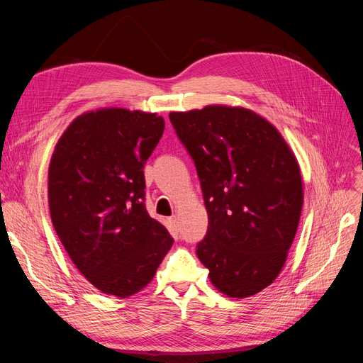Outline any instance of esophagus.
Wrapping results in <instances>:
<instances>
[{"mask_svg":"<svg viewBox=\"0 0 363 363\" xmlns=\"http://www.w3.org/2000/svg\"><path fill=\"white\" fill-rule=\"evenodd\" d=\"M168 223H169V228L172 230V232H174V233H177L179 230H180V228H179V219H177V216H172V218H169V221H168Z\"/></svg>","mask_w":363,"mask_h":363,"instance_id":"34e87169","label":"esophagus"}]
</instances>
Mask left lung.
<instances>
[{"instance_id":"left-lung-1","label":"left lung","mask_w":363,"mask_h":363,"mask_svg":"<svg viewBox=\"0 0 363 363\" xmlns=\"http://www.w3.org/2000/svg\"><path fill=\"white\" fill-rule=\"evenodd\" d=\"M169 119L195 163L208 216L196 256L219 292H260L277 279L298 228V162L279 130L244 107L206 106Z\"/></svg>"}]
</instances>
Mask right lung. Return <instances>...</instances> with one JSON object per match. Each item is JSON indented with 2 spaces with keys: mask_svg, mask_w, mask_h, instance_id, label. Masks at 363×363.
Segmentation results:
<instances>
[{
  "mask_svg": "<svg viewBox=\"0 0 363 363\" xmlns=\"http://www.w3.org/2000/svg\"><path fill=\"white\" fill-rule=\"evenodd\" d=\"M163 128L157 113L100 108L77 116L51 156L54 230L77 269L119 298L147 286L174 242L145 208L144 164Z\"/></svg>",
  "mask_w": 363,
  "mask_h": 363,
  "instance_id": "right-lung-1",
  "label": "right lung"
}]
</instances>
